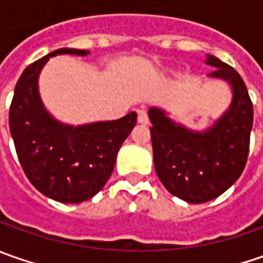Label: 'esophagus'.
<instances>
[{"label": "esophagus", "instance_id": "esophagus-1", "mask_svg": "<svg viewBox=\"0 0 263 263\" xmlns=\"http://www.w3.org/2000/svg\"><path fill=\"white\" fill-rule=\"evenodd\" d=\"M137 121H139L140 124L146 126L147 123H149V117H147L146 111H143V109L137 111Z\"/></svg>", "mask_w": 263, "mask_h": 263}]
</instances>
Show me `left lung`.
I'll return each instance as SVG.
<instances>
[{
    "instance_id": "8db88e82",
    "label": "left lung",
    "mask_w": 263,
    "mask_h": 263,
    "mask_svg": "<svg viewBox=\"0 0 263 263\" xmlns=\"http://www.w3.org/2000/svg\"><path fill=\"white\" fill-rule=\"evenodd\" d=\"M211 77L233 89L227 112L205 132H192L170 120L159 108L149 109L155 171L168 192L189 203H203L233 186L246 167L253 126V105L241 76L217 57Z\"/></svg>"
}]
</instances>
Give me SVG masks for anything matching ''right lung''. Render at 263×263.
I'll return each mask as SVG.
<instances>
[{
    "label": "right lung",
    "mask_w": 263,
    "mask_h": 263,
    "mask_svg": "<svg viewBox=\"0 0 263 263\" xmlns=\"http://www.w3.org/2000/svg\"><path fill=\"white\" fill-rule=\"evenodd\" d=\"M60 54L87 55L89 51L61 48L26 67L15 85L8 123L29 181L57 202L80 203L105 186L137 114L77 127L52 118L39 98L37 77L46 61Z\"/></svg>",
    "instance_id": "right-lung-1"
}]
</instances>
